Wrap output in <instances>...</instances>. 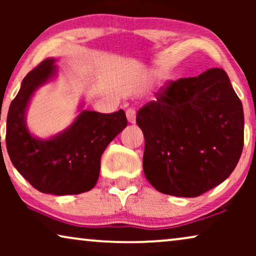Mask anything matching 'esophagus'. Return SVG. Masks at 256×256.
<instances>
[{
	"label": "esophagus",
	"mask_w": 256,
	"mask_h": 256,
	"mask_svg": "<svg viewBox=\"0 0 256 256\" xmlns=\"http://www.w3.org/2000/svg\"><path fill=\"white\" fill-rule=\"evenodd\" d=\"M126 115H127L128 121L130 122V124H135V121H136V110H134V108H128V110H126Z\"/></svg>",
	"instance_id": "obj_1"
}]
</instances>
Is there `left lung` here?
Returning <instances> with one entry per match:
<instances>
[{
    "instance_id": "obj_1",
    "label": "left lung",
    "mask_w": 256,
    "mask_h": 256,
    "mask_svg": "<svg viewBox=\"0 0 256 256\" xmlns=\"http://www.w3.org/2000/svg\"><path fill=\"white\" fill-rule=\"evenodd\" d=\"M143 170L162 194L198 197L222 183L244 148L242 104L222 68L169 82L136 115Z\"/></svg>"
}]
</instances>
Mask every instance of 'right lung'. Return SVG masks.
Masks as SVG:
<instances>
[{
    "mask_svg": "<svg viewBox=\"0 0 256 256\" xmlns=\"http://www.w3.org/2000/svg\"><path fill=\"white\" fill-rule=\"evenodd\" d=\"M54 62L46 58L23 79L6 118V150L14 166L38 191L79 194L96 184L101 155L128 122L122 110L110 114L82 110L68 129L54 138L31 135L26 124L28 104L34 90L56 76Z\"/></svg>",
    "mask_w": 256,
    "mask_h": 256,
    "instance_id": "right-lung-1",
    "label": "right lung"
}]
</instances>
